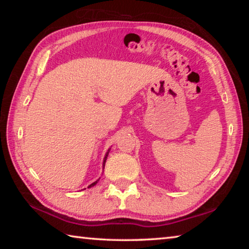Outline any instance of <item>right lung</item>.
I'll use <instances>...</instances> for the list:
<instances>
[{"label": "right lung", "instance_id": "right-lung-1", "mask_svg": "<svg viewBox=\"0 0 249 249\" xmlns=\"http://www.w3.org/2000/svg\"><path fill=\"white\" fill-rule=\"evenodd\" d=\"M107 155H108V153H107V155H105V157H104V161H103V167H104V166H105V161H107ZM98 181H99V180H96V181H95V182H93V183H92V184H90V185H89V188H91V187H93V185H95V184H96V183H98Z\"/></svg>", "mask_w": 249, "mask_h": 249}]
</instances>
